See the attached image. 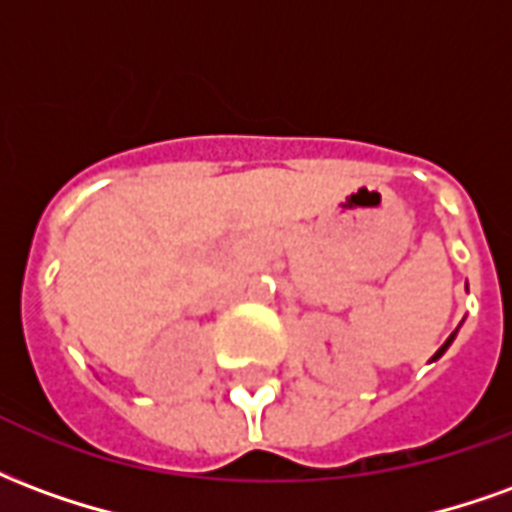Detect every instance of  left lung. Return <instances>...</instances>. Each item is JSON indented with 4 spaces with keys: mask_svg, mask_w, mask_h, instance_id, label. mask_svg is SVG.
<instances>
[{
    "mask_svg": "<svg viewBox=\"0 0 512 512\" xmlns=\"http://www.w3.org/2000/svg\"><path fill=\"white\" fill-rule=\"evenodd\" d=\"M452 337H455V334H452ZM452 337H450V340H447V343L441 345V348H439V351H436V356H433V359H439V356H441V354H444V351H447V348H450V343H452Z\"/></svg>",
    "mask_w": 512,
    "mask_h": 512,
    "instance_id": "left-lung-1",
    "label": "left lung"
}]
</instances>
